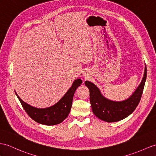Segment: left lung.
<instances>
[{
	"label": "left lung",
	"instance_id": "8db88e82",
	"mask_svg": "<svg viewBox=\"0 0 156 156\" xmlns=\"http://www.w3.org/2000/svg\"><path fill=\"white\" fill-rule=\"evenodd\" d=\"M146 76V66L142 82L135 92L128 99L120 102L112 101L105 98L95 85L86 81L85 83L90 91V102L94 115L108 122H117L128 116L134 111L141 99Z\"/></svg>",
	"mask_w": 156,
	"mask_h": 156
}]
</instances>
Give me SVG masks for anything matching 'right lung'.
<instances>
[{
	"instance_id": "1",
	"label": "right lung",
	"mask_w": 156,
	"mask_h": 156,
	"mask_svg": "<svg viewBox=\"0 0 156 156\" xmlns=\"http://www.w3.org/2000/svg\"><path fill=\"white\" fill-rule=\"evenodd\" d=\"M81 83L82 80L81 79H76L71 88L59 102L52 107L45 108L33 107L22 101L16 93V94L21 102L22 107L31 119L37 123L51 126L62 122L68 116L71 108L74 93Z\"/></svg>"
}]
</instances>
